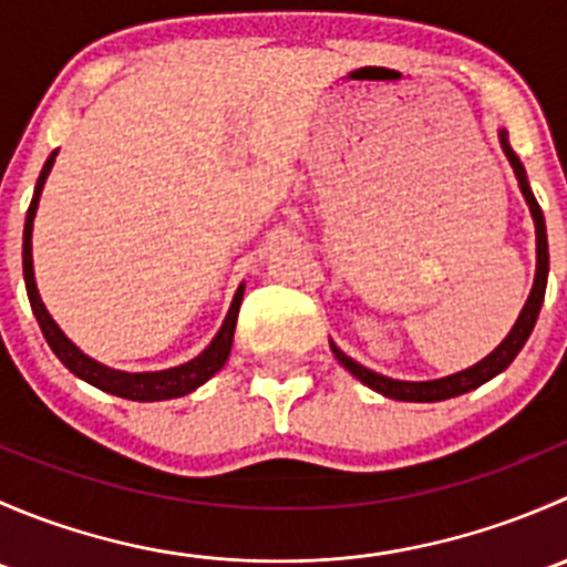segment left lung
I'll use <instances>...</instances> for the list:
<instances>
[{"mask_svg":"<svg viewBox=\"0 0 567 567\" xmlns=\"http://www.w3.org/2000/svg\"><path fill=\"white\" fill-rule=\"evenodd\" d=\"M499 140H502V151H505V156L511 158V167L513 173L518 177V186H522V194L524 199H527L529 210H532V219H535V233H537V271H535V285H532V293L527 299V305H524L522 316H518L516 326L511 329V334L502 340V346L496 348L494 353H488V357L483 359V362H477L474 368L468 370H461V373L455 375H447V379H439V381H394V379H386V375H379L373 373V370L362 368L359 362H353L351 357H346V353L340 351L337 346H331V351H334L337 362L342 364V368L348 370L351 375H357L362 384H368L370 390L381 392L384 398H392V400H411V403H436V400H447V398H455V394H463L468 390H477L480 384H485V381H491L494 375H499L502 370L507 368V364L516 359V353L522 351L524 342H527V337L532 334V329H535V320H537V312H540V305H543V296H546V277H548V241H546V221H543V210L540 205H537L535 194L529 192V183H527V173H524L522 162H518V156L513 153L511 142H507V131H499Z\"/></svg>","mask_w":567,"mask_h":567,"instance_id":"left-lung-1","label":"left lung"}]
</instances>
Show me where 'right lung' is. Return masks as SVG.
I'll return each mask as SVG.
<instances>
[{"mask_svg":"<svg viewBox=\"0 0 567 567\" xmlns=\"http://www.w3.org/2000/svg\"><path fill=\"white\" fill-rule=\"evenodd\" d=\"M54 156L51 153L49 162H45L43 173L38 177L35 186V197H32L30 210H27V225H24V282H27V296H30L32 312H35L40 331H43L45 342L51 346V351L56 353L62 364L71 370L73 375H79L87 384L99 386L109 394H117V398H128V400H169V398H181V394H188L197 390L199 384L210 379L214 373H219L225 368L227 357H230L233 348V331H236V320H238V310H241V299H244V285L238 288L236 299H233L230 312H227L225 323H221L219 334L214 337L208 348L199 353L197 359L192 362L181 364V368L173 370H162V373H123V370H112L99 364L95 359L84 357L71 340L60 331V326L51 320L49 312H45L43 301H40L38 288H35V271H32V219H35L38 210V199L40 192H43V183L49 177L51 167H54Z\"/></svg>","mask_w":567,"mask_h":567,"instance_id":"right-lung-1","label":"right lung"}]
</instances>
